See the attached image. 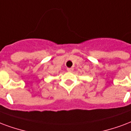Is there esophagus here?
<instances>
[{
  "label": "esophagus",
  "mask_w": 131,
  "mask_h": 131,
  "mask_svg": "<svg viewBox=\"0 0 131 131\" xmlns=\"http://www.w3.org/2000/svg\"><path fill=\"white\" fill-rule=\"evenodd\" d=\"M67 71L69 72H72L73 71V68H67Z\"/></svg>",
  "instance_id": "34e87169"
}]
</instances>
